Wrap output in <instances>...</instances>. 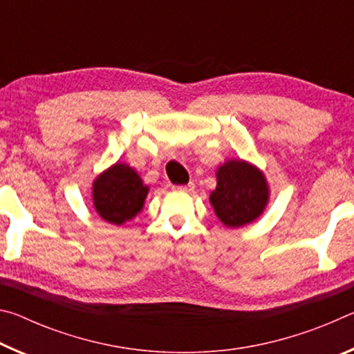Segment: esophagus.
I'll return each instance as SVG.
<instances>
[{
  "label": "esophagus",
  "instance_id": "esophagus-1",
  "mask_svg": "<svg viewBox=\"0 0 354 354\" xmlns=\"http://www.w3.org/2000/svg\"><path fill=\"white\" fill-rule=\"evenodd\" d=\"M175 189H178V190H183V192H190V190H194V189H195V184L190 181L189 184H185V185H176Z\"/></svg>",
  "mask_w": 354,
  "mask_h": 354
}]
</instances>
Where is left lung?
Wrapping results in <instances>:
<instances>
[{
	"label": "left lung",
	"mask_w": 354,
	"mask_h": 354,
	"mask_svg": "<svg viewBox=\"0 0 354 354\" xmlns=\"http://www.w3.org/2000/svg\"><path fill=\"white\" fill-rule=\"evenodd\" d=\"M268 200V187L262 173L243 160H230L217 171V187L211 203L220 221L239 227L256 220Z\"/></svg>",
	"instance_id": "8db88e82"
}]
</instances>
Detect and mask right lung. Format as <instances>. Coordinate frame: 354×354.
Listing matches in <instances>:
<instances>
[{"label":"right lung","instance_id":"obj_1","mask_svg":"<svg viewBox=\"0 0 354 354\" xmlns=\"http://www.w3.org/2000/svg\"><path fill=\"white\" fill-rule=\"evenodd\" d=\"M148 194L139 175L124 164L112 165L93 183V205L101 218L122 225L140 211Z\"/></svg>","mask_w":354,"mask_h":354}]
</instances>
